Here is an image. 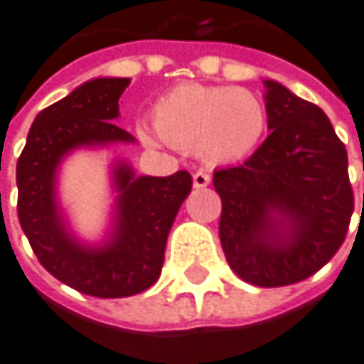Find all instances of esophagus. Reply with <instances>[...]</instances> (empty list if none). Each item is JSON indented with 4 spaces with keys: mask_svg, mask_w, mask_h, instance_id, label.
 Listing matches in <instances>:
<instances>
[{
    "mask_svg": "<svg viewBox=\"0 0 364 364\" xmlns=\"http://www.w3.org/2000/svg\"><path fill=\"white\" fill-rule=\"evenodd\" d=\"M209 181H212V176H209L205 170H196L194 176H192L194 188H207V186H209Z\"/></svg>",
    "mask_w": 364,
    "mask_h": 364,
    "instance_id": "esophagus-1",
    "label": "esophagus"
}]
</instances>
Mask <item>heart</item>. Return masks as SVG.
Masks as SVG:
<instances>
[{
  "mask_svg": "<svg viewBox=\"0 0 364 364\" xmlns=\"http://www.w3.org/2000/svg\"><path fill=\"white\" fill-rule=\"evenodd\" d=\"M152 124L155 129L137 127L144 144H170L194 150L209 164H227L247 157L257 146L267 129V111L240 87L183 82L155 102Z\"/></svg>",
  "mask_w": 364,
  "mask_h": 364,
  "instance_id": "obj_1",
  "label": "heart"
}]
</instances>
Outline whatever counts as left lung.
I'll return each instance as SVG.
<instances>
[{
  "label": "left lung",
  "mask_w": 364,
  "mask_h": 364,
  "mask_svg": "<svg viewBox=\"0 0 364 364\" xmlns=\"http://www.w3.org/2000/svg\"><path fill=\"white\" fill-rule=\"evenodd\" d=\"M264 89L271 135L242 166L216 170L214 188L231 271L253 286L275 288L297 284L332 259L345 240L354 194L347 150L328 115L277 80H264Z\"/></svg>",
  "instance_id": "8db88e82"
}]
</instances>
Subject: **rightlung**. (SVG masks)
Returning a JSON list of instances; mask_svg holds the SVG:
<instances>
[{
    "mask_svg": "<svg viewBox=\"0 0 364 364\" xmlns=\"http://www.w3.org/2000/svg\"><path fill=\"white\" fill-rule=\"evenodd\" d=\"M131 78H93L32 122L17 161V214L30 247L56 279L93 297H131L161 275L170 227L192 192V176H137L117 159L111 166L113 209L102 242H85L69 227L58 200L60 164L82 148L133 144L119 129V95Z\"/></svg>",
    "mask_w": 364,
    "mask_h": 364,
    "instance_id": "1",
    "label": "right lung"
}]
</instances>
